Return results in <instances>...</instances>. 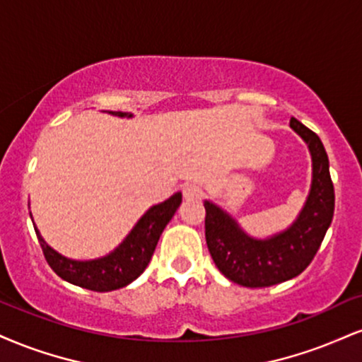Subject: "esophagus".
<instances>
[{
	"mask_svg": "<svg viewBox=\"0 0 362 362\" xmlns=\"http://www.w3.org/2000/svg\"><path fill=\"white\" fill-rule=\"evenodd\" d=\"M202 195V187L199 184H185L184 185V197L189 200H197Z\"/></svg>",
	"mask_w": 362,
	"mask_h": 362,
	"instance_id": "obj_1",
	"label": "esophagus"
}]
</instances>
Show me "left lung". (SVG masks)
<instances>
[{
	"label": "left lung",
	"instance_id": "1",
	"mask_svg": "<svg viewBox=\"0 0 362 362\" xmlns=\"http://www.w3.org/2000/svg\"><path fill=\"white\" fill-rule=\"evenodd\" d=\"M290 128L307 143L312 156V184L297 219L268 238H252L212 200L206 207V241L216 267L230 281L250 288L291 280L319 251L334 217V185L329 156L320 138L291 117Z\"/></svg>",
	"mask_w": 362,
	"mask_h": 362
}]
</instances>
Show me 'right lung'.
<instances>
[{
  "label": "right lung",
  "instance_id": "add662e5",
  "mask_svg": "<svg viewBox=\"0 0 362 362\" xmlns=\"http://www.w3.org/2000/svg\"><path fill=\"white\" fill-rule=\"evenodd\" d=\"M110 112L119 117H133L132 112ZM180 204L182 192H177L163 202L151 206L115 250L95 259H71L60 255L47 245L35 223L33 228L47 263L62 280L93 291H111L129 285L145 272L165 226L170 223Z\"/></svg>",
  "mask_w": 362,
  "mask_h": 362
}]
</instances>
